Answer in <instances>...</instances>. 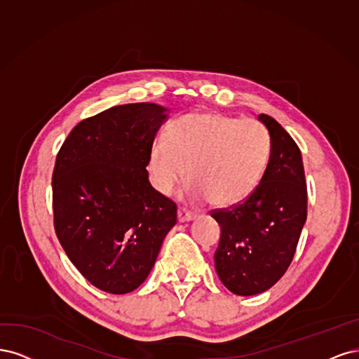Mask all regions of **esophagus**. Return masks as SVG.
I'll list each match as a JSON object with an SVG mask.
<instances>
[{"label": "esophagus", "instance_id": "obj_1", "mask_svg": "<svg viewBox=\"0 0 359 359\" xmlns=\"http://www.w3.org/2000/svg\"><path fill=\"white\" fill-rule=\"evenodd\" d=\"M177 217H179V222H189V221H192V219H195V213H192L191 210L183 209V207H180L179 213H177Z\"/></svg>", "mask_w": 359, "mask_h": 359}]
</instances>
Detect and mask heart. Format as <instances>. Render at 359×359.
<instances>
[{
	"mask_svg": "<svg viewBox=\"0 0 359 359\" xmlns=\"http://www.w3.org/2000/svg\"><path fill=\"white\" fill-rule=\"evenodd\" d=\"M271 150L270 134L253 119L219 113H194L172 122L150 150V168L159 192L171 194L180 180H191L189 198L234 205L261 183Z\"/></svg>",
	"mask_w": 359,
	"mask_h": 359,
	"instance_id": "obj_1",
	"label": "heart"
}]
</instances>
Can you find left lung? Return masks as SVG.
Returning <instances> with one entry per match:
<instances>
[{
  "instance_id": "8db88e82",
  "label": "left lung",
  "mask_w": 359,
  "mask_h": 359,
  "mask_svg": "<svg viewBox=\"0 0 359 359\" xmlns=\"http://www.w3.org/2000/svg\"><path fill=\"white\" fill-rule=\"evenodd\" d=\"M271 150L258 188L245 201L212 210L221 226L215 269L236 295H257L270 289L292 262L307 219V187L299 147L269 114Z\"/></svg>"
}]
</instances>
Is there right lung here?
<instances>
[{"instance_id":"obj_1","label":"right lung","mask_w":359,"mask_h":359,"mask_svg":"<svg viewBox=\"0 0 359 359\" xmlns=\"http://www.w3.org/2000/svg\"><path fill=\"white\" fill-rule=\"evenodd\" d=\"M167 109L135 102L79 122L56 156L53 224L67 257L110 294L140 286L152 270L177 205L146 170Z\"/></svg>"}]
</instances>
